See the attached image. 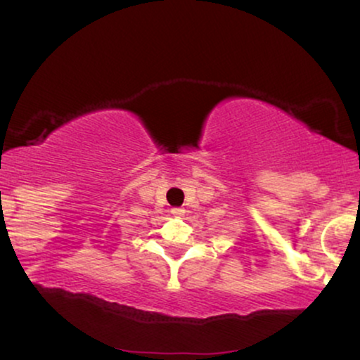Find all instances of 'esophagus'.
I'll use <instances>...</instances> for the list:
<instances>
[{
    "instance_id": "1",
    "label": "esophagus",
    "mask_w": 360,
    "mask_h": 360,
    "mask_svg": "<svg viewBox=\"0 0 360 360\" xmlns=\"http://www.w3.org/2000/svg\"><path fill=\"white\" fill-rule=\"evenodd\" d=\"M171 213L174 214L176 218H181V217H184L186 210H183V208H172V210H171Z\"/></svg>"
}]
</instances>
